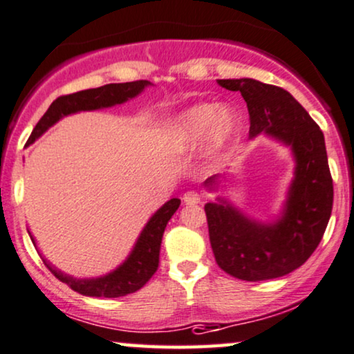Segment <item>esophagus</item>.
<instances>
[{
  "label": "esophagus",
  "mask_w": 354,
  "mask_h": 354,
  "mask_svg": "<svg viewBox=\"0 0 354 354\" xmlns=\"http://www.w3.org/2000/svg\"><path fill=\"white\" fill-rule=\"evenodd\" d=\"M183 201H185L187 205L199 204V202H201V194L197 191H187V192H185V196H183Z\"/></svg>",
  "instance_id": "obj_1"
}]
</instances>
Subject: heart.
Returning a JSON list of instances; mask_svg holds the SVG:
<instances>
[{
    "label": "heart",
    "instance_id": "obj_1",
    "mask_svg": "<svg viewBox=\"0 0 354 354\" xmlns=\"http://www.w3.org/2000/svg\"><path fill=\"white\" fill-rule=\"evenodd\" d=\"M239 128V116L232 108L199 103L183 111L174 121V136L181 144L194 145L209 136L214 147H221Z\"/></svg>",
    "mask_w": 354,
    "mask_h": 354
}]
</instances>
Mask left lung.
Returning <instances> with one entry per match:
<instances>
[{"mask_svg": "<svg viewBox=\"0 0 354 354\" xmlns=\"http://www.w3.org/2000/svg\"><path fill=\"white\" fill-rule=\"evenodd\" d=\"M218 84L241 92L251 138L266 133L291 145L296 171L283 216L275 223L249 220L225 199L205 204L212 251L221 270L234 279H279L313 256L330 220L333 181L324 134L285 88L254 79H218Z\"/></svg>", "mask_w": 354, "mask_h": 354, "instance_id": "8db88e82", "label": "left lung"}]
</instances>
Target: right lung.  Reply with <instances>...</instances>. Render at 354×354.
<instances>
[{
  "label": "right lung",
  "instance_id": "1",
  "mask_svg": "<svg viewBox=\"0 0 354 354\" xmlns=\"http://www.w3.org/2000/svg\"><path fill=\"white\" fill-rule=\"evenodd\" d=\"M149 84V81L106 84L103 87L88 88V91L69 93V95H61L51 103L45 115L40 118V121L37 122V126L32 131L27 142H34L50 126H53L61 116L71 115V113L75 111L98 110V108L118 105V103H122L138 95ZM180 204V199H171L162 209L157 210V214L149 220V223L145 225L142 233H140L128 261L122 263L121 267H118L115 272L108 273L105 277L92 280H77L73 279V277L64 275L59 270H55L46 261L45 266L50 268V272L59 281L69 285L74 291H77V293L84 296H93V298H120V296L134 293V291L142 288L152 279L153 273L157 272L160 244H162L163 232L167 228L168 220L178 210ZM32 241H34V238H32Z\"/></svg>",
  "mask_w": 354,
  "mask_h": 354
}]
</instances>
